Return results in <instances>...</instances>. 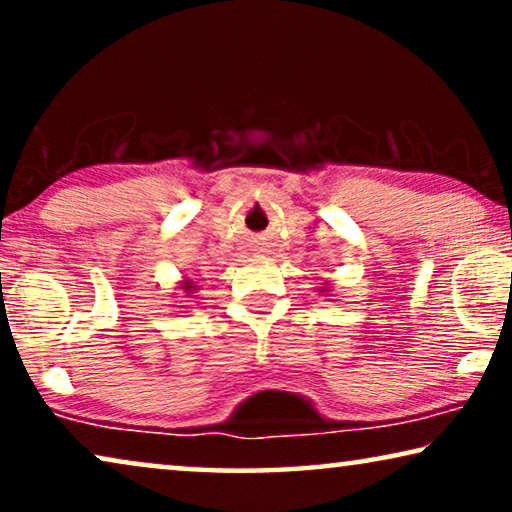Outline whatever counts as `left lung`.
<instances>
[{
  "label": "left lung",
  "instance_id": "left-lung-1",
  "mask_svg": "<svg viewBox=\"0 0 512 512\" xmlns=\"http://www.w3.org/2000/svg\"><path fill=\"white\" fill-rule=\"evenodd\" d=\"M319 293H321V296H331V293H333V286H331V284L319 286Z\"/></svg>",
  "mask_w": 512,
  "mask_h": 512
}]
</instances>
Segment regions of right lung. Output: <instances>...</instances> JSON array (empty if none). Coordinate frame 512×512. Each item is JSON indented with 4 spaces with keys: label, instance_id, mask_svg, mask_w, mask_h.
Listing matches in <instances>:
<instances>
[{
    "label": "right lung",
    "instance_id": "right-lung-1",
    "mask_svg": "<svg viewBox=\"0 0 512 512\" xmlns=\"http://www.w3.org/2000/svg\"><path fill=\"white\" fill-rule=\"evenodd\" d=\"M177 289H179L181 293H184V296H181V298H193V293H195V291H198V286H195V282H193V279H188V277H184V279H181V282H179V286H177Z\"/></svg>",
    "mask_w": 512,
    "mask_h": 512
}]
</instances>
